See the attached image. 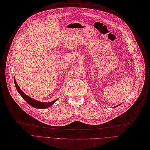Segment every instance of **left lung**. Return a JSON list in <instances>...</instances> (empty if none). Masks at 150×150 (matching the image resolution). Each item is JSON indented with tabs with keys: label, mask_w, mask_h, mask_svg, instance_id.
Returning a JSON list of instances; mask_svg holds the SVG:
<instances>
[{
	"label": "left lung",
	"mask_w": 150,
	"mask_h": 150,
	"mask_svg": "<svg viewBox=\"0 0 150 150\" xmlns=\"http://www.w3.org/2000/svg\"><path fill=\"white\" fill-rule=\"evenodd\" d=\"M120 104H119V105H120ZM119 105H117V106H118ZM113 108H116V106H115V107H113Z\"/></svg>",
	"instance_id": "obj_1"
}]
</instances>
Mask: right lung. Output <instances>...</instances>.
Returning <instances> with one entry per match:
<instances>
[{
	"label": "right lung",
	"mask_w": 150,
	"mask_h": 150,
	"mask_svg": "<svg viewBox=\"0 0 150 150\" xmlns=\"http://www.w3.org/2000/svg\"><path fill=\"white\" fill-rule=\"evenodd\" d=\"M14 82H15L16 88L18 93L20 94V95L22 96V98L24 99H25V101L28 104H30V105H32V107H33V108H35L46 109L47 108H49V107H51L57 100V99H56V100H54V101L49 102V103H41V102L38 101L37 100H35V99H32L30 96H28L27 95H25L24 93L20 89L19 87L18 86V85L16 83V81H15V79H14Z\"/></svg>",
	"instance_id": "right-lung-1"
}]
</instances>
